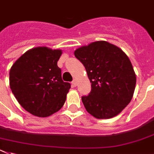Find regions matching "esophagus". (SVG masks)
I'll return each instance as SVG.
<instances>
[{
	"mask_svg": "<svg viewBox=\"0 0 154 154\" xmlns=\"http://www.w3.org/2000/svg\"><path fill=\"white\" fill-rule=\"evenodd\" d=\"M72 85H73V87H76L77 86V80L74 79L73 81H72Z\"/></svg>",
	"mask_w": 154,
	"mask_h": 154,
	"instance_id": "esophagus-1",
	"label": "esophagus"
}]
</instances>
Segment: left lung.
I'll use <instances>...</instances> for the list:
<instances>
[{
  "mask_svg": "<svg viewBox=\"0 0 154 154\" xmlns=\"http://www.w3.org/2000/svg\"><path fill=\"white\" fill-rule=\"evenodd\" d=\"M91 83L88 95L81 97L86 110L99 119L117 116L132 99L136 76L130 59L121 48L104 41L74 51Z\"/></svg>",
  "mask_w": 154,
  "mask_h": 154,
  "instance_id": "obj_1",
  "label": "left lung"
}]
</instances>
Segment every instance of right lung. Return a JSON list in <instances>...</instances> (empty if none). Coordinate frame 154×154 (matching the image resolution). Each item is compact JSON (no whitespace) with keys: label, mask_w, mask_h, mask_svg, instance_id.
I'll return each instance as SVG.
<instances>
[{"label":"right lung","mask_w":154,"mask_h":154,"mask_svg":"<svg viewBox=\"0 0 154 154\" xmlns=\"http://www.w3.org/2000/svg\"><path fill=\"white\" fill-rule=\"evenodd\" d=\"M61 50L37 47L15 61L9 73V84L15 99L31 114L46 117L65 103L70 84L62 79L57 62Z\"/></svg>","instance_id":"1"}]
</instances>
